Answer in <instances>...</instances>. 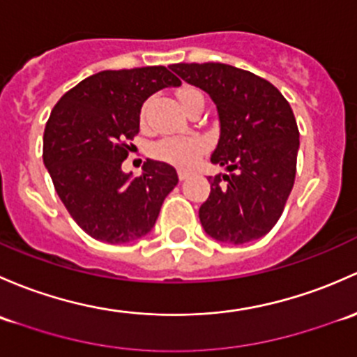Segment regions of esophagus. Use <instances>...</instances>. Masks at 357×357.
Masks as SVG:
<instances>
[{
    "instance_id": "1",
    "label": "esophagus",
    "mask_w": 357,
    "mask_h": 357,
    "mask_svg": "<svg viewBox=\"0 0 357 357\" xmlns=\"http://www.w3.org/2000/svg\"><path fill=\"white\" fill-rule=\"evenodd\" d=\"M187 177H189V174H187L185 170H178V178L180 180H185Z\"/></svg>"
}]
</instances>
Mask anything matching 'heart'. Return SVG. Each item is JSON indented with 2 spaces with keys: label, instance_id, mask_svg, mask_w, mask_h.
<instances>
[{
  "label": "heart",
  "instance_id": "obj_1",
  "mask_svg": "<svg viewBox=\"0 0 357 357\" xmlns=\"http://www.w3.org/2000/svg\"><path fill=\"white\" fill-rule=\"evenodd\" d=\"M177 98L182 108H185L192 99L203 98V94L194 87H182L177 93ZM201 151H203V142L194 137L161 139L156 144H153L151 149L154 158L177 165V167H190L197 160Z\"/></svg>",
  "mask_w": 357,
  "mask_h": 357
}]
</instances>
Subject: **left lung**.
<instances>
[{"mask_svg":"<svg viewBox=\"0 0 357 357\" xmlns=\"http://www.w3.org/2000/svg\"><path fill=\"white\" fill-rule=\"evenodd\" d=\"M185 82L209 94L218 109L220 139L211 163L229 175L209 177L201 204L204 232L227 244H245L270 232L296 180L299 130L289 101L255 73L225 63H175Z\"/></svg>","mask_w":357,"mask_h":357,"instance_id":"8db88e82","label":"left lung"}]
</instances>
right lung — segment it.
<instances>
[{"label": "right lung", "mask_w": 357, "mask_h": 357, "mask_svg": "<svg viewBox=\"0 0 357 357\" xmlns=\"http://www.w3.org/2000/svg\"><path fill=\"white\" fill-rule=\"evenodd\" d=\"M180 84L167 67L105 70L54 105L44 128V165L70 216L96 241L144 237L177 185V172L163 161H146L141 177L123 174L122 163L146 99Z\"/></svg>", "instance_id": "right-lung-1"}]
</instances>
